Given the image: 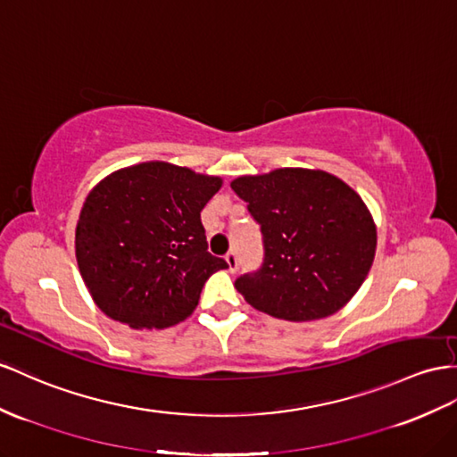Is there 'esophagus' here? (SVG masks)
<instances>
[{
  "label": "esophagus",
  "instance_id": "esophagus-1",
  "mask_svg": "<svg viewBox=\"0 0 457 457\" xmlns=\"http://www.w3.org/2000/svg\"><path fill=\"white\" fill-rule=\"evenodd\" d=\"M226 262H228L229 272H236L237 270V254H236V251H229L226 254Z\"/></svg>",
  "mask_w": 457,
  "mask_h": 457
}]
</instances>
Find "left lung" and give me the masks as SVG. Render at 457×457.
Wrapping results in <instances>:
<instances>
[{
  "label": "left lung",
  "instance_id": "left-lung-1",
  "mask_svg": "<svg viewBox=\"0 0 457 457\" xmlns=\"http://www.w3.org/2000/svg\"><path fill=\"white\" fill-rule=\"evenodd\" d=\"M231 189L262 231L264 261L236 287L251 307L291 322L326 319L365 282L377 226L362 198L322 170L243 175Z\"/></svg>",
  "mask_w": 457,
  "mask_h": 457
}]
</instances>
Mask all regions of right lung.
I'll return each instance as SVG.
<instances>
[{
    "label": "right lung",
    "instance_id": "add662e5",
    "mask_svg": "<svg viewBox=\"0 0 457 457\" xmlns=\"http://www.w3.org/2000/svg\"><path fill=\"white\" fill-rule=\"evenodd\" d=\"M221 187L214 175L143 162L104 178L75 231L80 276L110 319L162 330L191 317L224 259L208 253L201 210Z\"/></svg>",
    "mask_w": 457,
    "mask_h": 457
}]
</instances>
